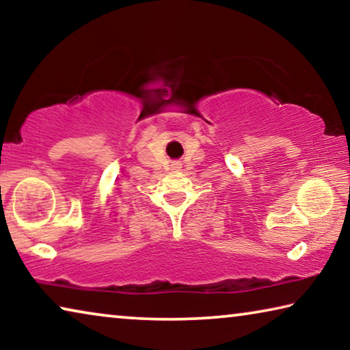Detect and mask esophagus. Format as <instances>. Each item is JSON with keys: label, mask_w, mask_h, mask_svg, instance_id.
I'll return each mask as SVG.
<instances>
[{"label": "esophagus", "mask_w": 350, "mask_h": 350, "mask_svg": "<svg viewBox=\"0 0 350 350\" xmlns=\"http://www.w3.org/2000/svg\"><path fill=\"white\" fill-rule=\"evenodd\" d=\"M173 168H174V170H180V168H182V163H180V162H174V163H173Z\"/></svg>", "instance_id": "34e87169"}]
</instances>
